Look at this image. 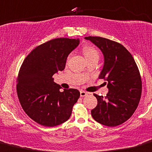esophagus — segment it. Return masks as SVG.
<instances>
[{"mask_svg":"<svg viewBox=\"0 0 152 152\" xmlns=\"http://www.w3.org/2000/svg\"><path fill=\"white\" fill-rule=\"evenodd\" d=\"M88 92H85V91H81L80 92V96L81 97H85L88 95Z\"/></svg>","mask_w":152,"mask_h":152,"instance_id":"esophagus-1","label":"esophagus"}]
</instances>
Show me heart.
Segmentation results:
<instances>
[{
	"label": "heart",
	"instance_id": "1",
	"mask_svg": "<svg viewBox=\"0 0 152 152\" xmlns=\"http://www.w3.org/2000/svg\"><path fill=\"white\" fill-rule=\"evenodd\" d=\"M83 53L85 56L87 60L93 58L99 59L98 51L93 47H85L83 49Z\"/></svg>",
	"mask_w": 152,
	"mask_h": 152
}]
</instances>
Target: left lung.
I'll return each instance as SVG.
<instances>
[{
    "label": "left lung",
    "mask_w": 152,
    "mask_h": 152,
    "mask_svg": "<svg viewBox=\"0 0 152 152\" xmlns=\"http://www.w3.org/2000/svg\"><path fill=\"white\" fill-rule=\"evenodd\" d=\"M100 49L104 57L99 79L106 81V96L94 94L97 105L91 111L93 119L108 127L130 119L139 103L142 82L138 66L130 52L116 41L97 36L84 38Z\"/></svg>",
    "instance_id": "1"
}]
</instances>
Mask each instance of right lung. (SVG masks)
Listing matches in <instances>:
<instances>
[{
    "instance_id": "add662e5",
    "label": "right lung",
    "mask_w": 152,
    "mask_h": 152,
    "mask_svg": "<svg viewBox=\"0 0 152 152\" xmlns=\"http://www.w3.org/2000/svg\"><path fill=\"white\" fill-rule=\"evenodd\" d=\"M79 41L67 38L52 39L36 47L23 61L17 78L19 100L27 115L45 127L66 122L80 97L76 89H61L52 78L65 69L67 57Z\"/></svg>"
}]
</instances>
